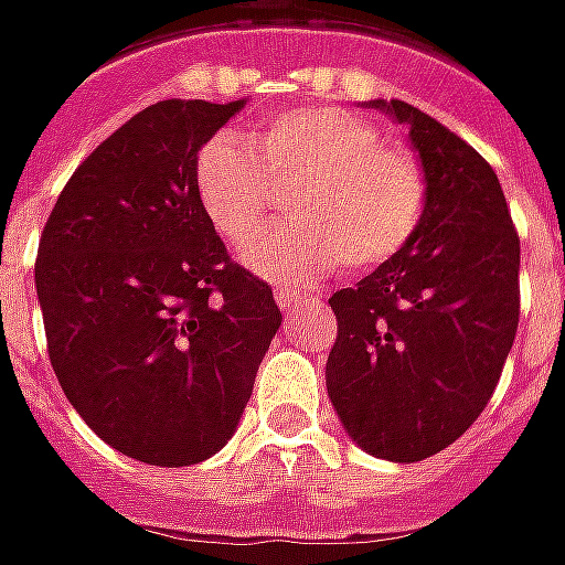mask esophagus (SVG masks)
Returning <instances> with one entry per match:
<instances>
[{
	"instance_id": "esophagus-1",
	"label": "esophagus",
	"mask_w": 565,
	"mask_h": 565,
	"mask_svg": "<svg viewBox=\"0 0 565 565\" xmlns=\"http://www.w3.org/2000/svg\"><path fill=\"white\" fill-rule=\"evenodd\" d=\"M275 302H278L281 311H287V315H290V311H299L302 306H306V299H302V296L294 294V290H284V287L275 290Z\"/></svg>"
}]
</instances>
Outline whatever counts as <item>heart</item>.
I'll list each match as a JSON object with an SVG mask.
<instances>
[{"instance_id":"heart-1","label":"heart","mask_w":565,"mask_h":565,"mask_svg":"<svg viewBox=\"0 0 565 565\" xmlns=\"http://www.w3.org/2000/svg\"><path fill=\"white\" fill-rule=\"evenodd\" d=\"M201 214L220 238L243 244L295 192L296 221L244 245V266L299 287L388 263L416 238L428 207L419 156L370 118L339 106H294L250 140L216 134L192 164Z\"/></svg>"}]
</instances>
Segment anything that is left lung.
<instances>
[{
  "instance_id": "left-lung-1",
  "label": "left lung",
  "mask_w": 565,
  "mask_h": 565,
  "mask_svg": "<svg viewBox=\"0 0 565 565\" xmlns=\"http://www.w3.org/2000/svg\"><path fill=\"white\" fill-rule=\"evenodd\" d=\"M428 177L416 238L330 296L327 394L370 456L422 461L468 431L499 385L520 321V238L499 177L459 134L404 100Z\"/></svg>"
}]
</instances>
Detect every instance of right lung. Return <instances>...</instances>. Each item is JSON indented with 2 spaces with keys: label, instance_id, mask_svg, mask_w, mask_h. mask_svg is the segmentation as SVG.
<instances>
[{
  "label": "right lung",
  "instance_id": "add662e5",
  "mask_svg": "<svg viewBox=\"0 0 565 565\" xmlns=\"http://www.w3.org/2000/svg\"><path fill=\"white\" fill-rule=\"evenodd\" d=\"M244 106L161 100L66 180L35 294L66 401L125 456L183 468L223 449L281 309L201 214L192 164Z\"/></svg>",
  "mask_w": 565,
  "mask_h": 565
}]
</instances>
